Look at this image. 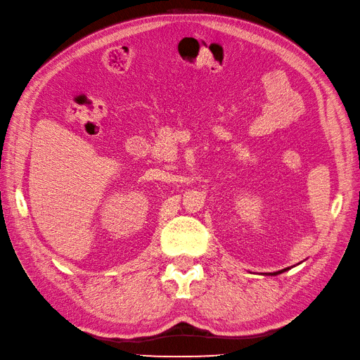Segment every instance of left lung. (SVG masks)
<instances>
[{
    "mask_svg": "<svg viewBox=\"0 0 360 360\" xmlns=\"http://www.w3.org/2000/svg\"><path fill=\"white\" fill-rule=\"evenodd\" d=\"M287 270H290V267H287V269H282V270H278V271H274V274H269V275H279V274H284V271H287Z\"/></svg>",
    "mask_w": 360,
    "mask_h": 360,
    "instance_id": "left-lung-1",
    "label": "left lung"
}]
</instances>
